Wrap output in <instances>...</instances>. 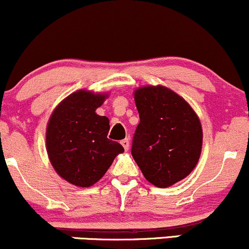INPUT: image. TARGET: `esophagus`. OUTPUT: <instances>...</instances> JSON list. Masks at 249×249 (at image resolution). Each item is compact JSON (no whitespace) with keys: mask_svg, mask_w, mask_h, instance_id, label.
Returning <instances> with one entry per match:
<instances>
[{"mask_svg":"<svg viewBox=\"0 0 249 249\" xmlns=\"http://www.w3.org/2000/svg\"><path fill=\"white\" fill-rule=\"evenodd\" d=\"M122 142V145H123V147L125 148V150H128V147H130V139L128 138H125V139H123V141L121 142Z\"/></svg>","mask_w":249,"mask_h":249,"instance_id":"esophagus-1","label":"esophagus"}]
</instances>
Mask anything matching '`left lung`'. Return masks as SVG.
<instances>
[{
  "mask_svg": "<svg viewBox=\"0 0 249 249\" xmlns=\"http://www.w3.org/2000/svg\"><path fill=\"white\" fill-rule=\"evenodd\" d=\"M139 112L131 153L142 174L157 187H168L192 172L199 160L202 130L186 101L165 87L134 92Z\"/></svg>",
  "mask_w": 249,
  "mask_h": 249,
  "instance_id": "8db88e82",
  "label": "left lung"
}]
</instances>
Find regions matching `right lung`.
<instances>
[{
	"instance_id": "1",
	"label": "right lung",
	"mask_w": 249,
	"mask_h": 249,
	"mask_svg": "<svg viewBox=\"0 0 249 249\" xmlns=\"http://www.w3.org/2000/svg\"><path fill=\"white\" fill-rule=\"evenodd\" d=\"M104 95L79 90L53 111L47 128V151L56 172L71 184L89 187L104 176L118 153L119 142L107 138L110 123L96 108Z\"/></svg>"
}]
</instances>
